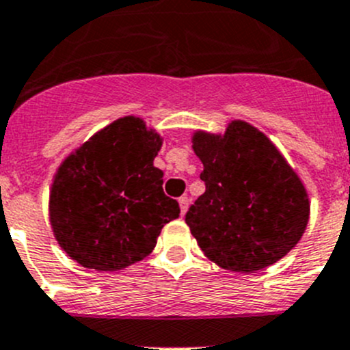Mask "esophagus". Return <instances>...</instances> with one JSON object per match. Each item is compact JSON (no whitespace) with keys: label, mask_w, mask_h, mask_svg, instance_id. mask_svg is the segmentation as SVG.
Listing matches in <instances>:
<instances>
[{"label":"esophagus","mask_w":350,"mask_h":350,"mask_svg":"<svg viewBox=\"0 0 350 350\" xmlns=\"http://www.w3.org/2000/svg\"><path fill=\"white\" fill-rule=\"evenodd\" d=\"M178 204H180V213H182V216L183 214L187 213V209H189V204H190V200H189V197H180L178 199Z\"/></svg>","instance_id":"34e87169"}]
</instances>
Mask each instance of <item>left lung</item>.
Wrapping results in <instances>:
<instances>
[{"label": "left lung", "mask_w": 350, "mask_h": 350, "mask_svg": "<svg viewBox=\"0 0 350 350\" xmlns=\"http://www.w3.org/2000/svg\"><path fill=\"white\" fill-rule=\"evenodd\" d=\"M206 192L185 223L211 262L233 272L260 271L297 245L310 219L304 183L262 131L231 120L219 134L196 131Z\"/></svg>", "instance_id": "1"}]
</instances>
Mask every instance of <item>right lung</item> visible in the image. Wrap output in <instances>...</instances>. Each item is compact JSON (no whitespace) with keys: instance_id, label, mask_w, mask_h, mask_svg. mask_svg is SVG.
<instances>
[{"instance_id":"obj_1","label":"right lung","mask_w":350,"mask_h":350,"mask_svg":"<svg viewBox=\"0 0 350 350\" xmlns=\"http://www.w3.org/2000/svg\"><path fill=\"white\" fill-rule=\"evenodd\" d=\"M161 144L141 117L126 116L62 160L51 185L49 221L68 257L113 272L153 252L161 228L180 216L153 165Z\"/></svg>"}]
</instances>
